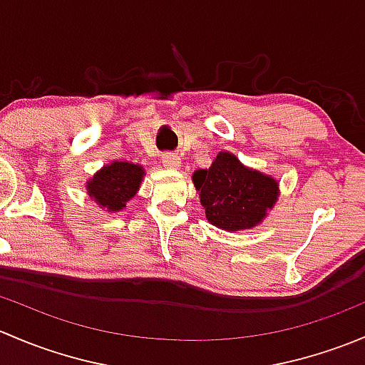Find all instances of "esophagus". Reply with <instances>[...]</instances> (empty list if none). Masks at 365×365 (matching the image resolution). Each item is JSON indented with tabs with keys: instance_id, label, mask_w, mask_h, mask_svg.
<instances>
[{
	"instance_id": "obj_1",
	"label": "esophagus",
	"mask_w": 365,
	"mask_h": 365,
	"mask_svg": "<svg viewBox=\"0 0 365 365\" xmlns=\"http://www.w3.org/2000/svg\"><path fill=\"white\" fill-rule=\"evenodd\" d=\"M180 157L176 155V153H164L162 155V164H164V168L168 169H176L180 165Z\"/></svg>"
}]
</instances>
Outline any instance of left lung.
Segmentation results:
<instances>
[{
	"label": "left lung",
	"instance_id": "8db88e82",
	"mask_svg": "<svg viewBox=\"0 0 365 365\" xmlns=\"http://www.w3.org/2000/svg\"><path fill=\"white\" fill-rule=\"evenodd\" d=\"M192 183L206 220L230 233L259 226L281 194L274 176L247 168L227 150L217 153L210 168L196 169Z\"/></svg>",
	"mask_w": 365,
	"mask_h": 365
}]
</instances>
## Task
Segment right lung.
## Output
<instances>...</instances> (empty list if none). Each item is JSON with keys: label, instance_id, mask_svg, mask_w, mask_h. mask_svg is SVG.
I'll return each mask as SVG.
<instances>
[{"label": "right lung", "instance_id": "obj_1", "mask_svg": "<svg viewBox=\"0 0 365 365\" xmlns=\"http://www.w3.org/2000/svg\"><path fill=\"white\" fill-rule=\"evenodd\" d=\"M145 168L128 160H113L98 169L86 182V192L104 212L116 213L138 194Z\"/></svg>", "mask_w": 365, "mask_h": 365}]
</instances>
